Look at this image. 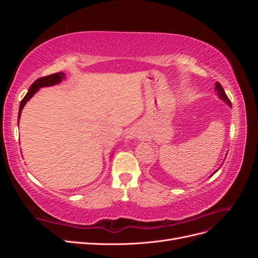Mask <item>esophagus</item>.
<instances>
[{
	"label": "esophagus",
	"mask_w": 258,
	"mask_h": 258,
	"mask_svg": "<svg viewBox=\"0 0 258 258\" xmlns=\"http://www.w3.org/2000/svg\"><path fill=\"white\" fill-rule=\"evenodd\" d=\"M138 135H139V131L134 129V130H131V131L129 132L128 138H136V137H138Z\"/></svg>",
	"instance_id": "esophagus-1"
}]
</instances>
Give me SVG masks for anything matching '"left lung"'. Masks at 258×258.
Here are the masks:
<instances>
[{
    "mask_svg": "<svg viewBox=\"0 0 258 258\" xmlns=\"http://www.w3.org/2000/svg\"><path fill=\"white\" fill-rule=\"evenodd\" d=\"M215 90H217V93H218V96H220V98H222L226 103H228L230 106H231V102H230V100L228 99V97H227V95H226L225 93V90H224V88L222 87V85L218 83V82H216V86H215Z\"/></svg>",
    "mask_w": 258,
    "mask_h": 258,
    "instance_id": "1",
    "label": "left lung"
}]
</instances>
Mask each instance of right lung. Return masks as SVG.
Segmentation results:
<instances>
[{
	"label": "right lung",
	"mask_w": 258,
	"mask_h": 258,
	"mask_svg": "<svg viewBox=\"0 0 258 258\" xmlns=\"http://www.w3.org/2000/svg\"><path fill=\"white\" fill-rule=\"evenodd\" d=\"M63 77H64V73L58 72V73H53V74H50V75L40 77V79H37L32 85H31V87H30L29 91L27 92V95L25 96V98L21 100L20 106H19L18 118H20V115H21V111H22L23 106H25V104L30 100V98L32 97L34 93L38 90V88L46 87V86H51V85H54V84H58V83L61 82V80L63 79ZM18 122H19V120H18Z\"/></svg>",
	"instance_id": "right-lung-1"
}]
</instances>
